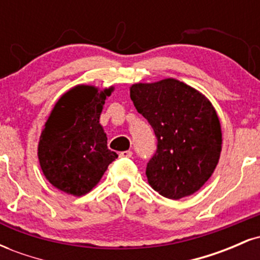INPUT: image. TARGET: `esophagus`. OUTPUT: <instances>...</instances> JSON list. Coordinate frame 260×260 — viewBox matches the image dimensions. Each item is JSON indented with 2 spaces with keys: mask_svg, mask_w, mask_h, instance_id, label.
Listing matches in <instances>:
<instances>
[{
  "mask_svg": "<svg viewBox=\"0 0 260 260\" xmlns=\"http://www.w3.org/2000/svg\"><path fill=\"white\" fill-rule=\"evenodd\" d=\"M120 157H121V159H128V157H132V151H131V150L121 151Z\"/></svg>",
  "mask_w": 260,
  "mask_h": 260,
  "instance_id": "1",
  "label": "esophagus"
}]
</instances>
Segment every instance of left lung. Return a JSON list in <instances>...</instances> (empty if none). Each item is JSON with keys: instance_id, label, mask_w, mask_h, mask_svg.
I'll return each mask as SVG.
<instances>
[{"instance_id": "left-lung-1", "label": "left lung", "mask_w": 260, "mask_h": 260, "mask_svg": "<svg viewBox=\"0 0 260 260\" xmlns=\"http://www.w3.org/2000/svg\"><path fill=\"white\" fill-rule=\"evenodd\" d=\"M131 99L156 137V150L145 170L150 186L175 201L201 189L221 151V128L211 104L172 78L134 84Z\"/></svg>"}]
</instances>
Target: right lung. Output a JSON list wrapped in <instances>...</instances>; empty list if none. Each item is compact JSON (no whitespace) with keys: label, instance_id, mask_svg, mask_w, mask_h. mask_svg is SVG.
Returning a JSON list of instances; mask_svg holds the SVG:
<instances>
[{"label":"right lung","instance_id":"add662e5","mask_svg":"<svg viewBox=\"0 0 260 260\" xmlns=\"http://www.w3.org/2000/svg\"><path fill=\"white\" fill-rule=\"evenodd\" d=\"M111 90L98 92L89 85L71 89L57 101L45 124L39 161L45 177L62 192L85 194L117 159L118 155L107 148L106 134L99 123Z\"/></svg>","mask_w":260,"mask_h":260}]
</instances>
